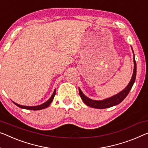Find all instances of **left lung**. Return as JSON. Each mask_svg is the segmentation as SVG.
<instances>
[{"mask_svg": "<svg viewBox=\"0 0 148 148\" xmlns=\"http://www.w3.org/2000/svg\"><path fill=\"white\" fill-rule=\"evenodd\" d=\"M132 51H133V50H132ZM134 72L129 84L127 85V87L125 88L124 90H123L122 92H120V93H118L115 96L111 97V98H107L106 99V100H100V101L91 100V99L88 98L86 96L84 95V94L82 92L81 90L79 88V94H80L82 100H83V102H84L85 104H86L90 107L94 108L104 109V108H110L112 106H114L119 104L120 102H122V101L125 98V97L127 96V94H129L130 91L132 86H133L134 82L136 80V62L135 59H134Z\"/></svg>", "mask_w": 148, "mask_h": 148, "instance_id": "1", "label": "left lung"}]
</instances>
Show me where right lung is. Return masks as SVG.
I'll list each match as a JSON object with an SVG mask.
<instances>
[{
    "label": "right lung",
    "instance_id": "right-lung-1",
    "mask_svg": "<svg viewBox=\"0 0 148 148\" xmlns=\"http://www.w3.org/2000/svg\"><path fill=\"white\" fill-rule=\"evenodd\" d=\"M55 94H56V89L54 90V93L52 94V96L50 97V98L49 99V100H48V101H46L45 103H42V104H41V105H40V106H21V105L18 104V103H15L14 102H13V103H14L15 105H16L18 107L21 108H23V109L30 110H40L46 108H47L48 106L50 104V103L52 102L53 99H54V98Z\"/></svg>",
    "mask_w": 148,
    "mask_h": 148
}]
</instances>
